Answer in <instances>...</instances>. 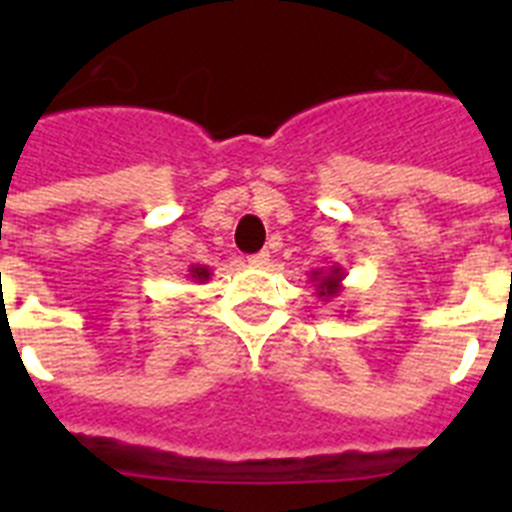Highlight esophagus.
I'll use <instances>...</instances> for the list:
<instances>
[{
  "label": "esophagus",
  "instance_id": "34e87169",
  "mask_svg": "<svg viewBox=\"0 0 512 512\" xmlns=\"http://www.w3.org/2000/svg\"><path fill=\"white\" fill-rule=\"evenodd\" d=\"M248 261H251L253 266H266V264H269V251L253 253V256H251V259H248Z\"/></svg>",
  "mask_w": 512,
  "mask_h": 512
}]
</instances>
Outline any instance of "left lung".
Listing matches in <instances>:
<instances>
[{"label": "left lung", "mask_w": 512, "mask_h": 512, "mask_svg": "<svg viewBox=\"0 0 512 512\" xmlns=\"http://www.w3.org/2000/svg\"><path fill=\"white\" fill-rule=\"evenodd\" d=\"M343 279H346V271H343V266H338V264L310 271V282H312V287H315V295H318V300H323V302L336 300V297L341 295Z\"/></svg>", "instance_id": "8db88e82"}]
</instances>
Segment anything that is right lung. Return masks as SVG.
Here are the masks:
<instances>
[{"instance_id":"1","label":"right lung","mask_w":512,"mask_h":512,"mask_svg":"<svg viewBox=\"0 0 512 512\" xmlns=\"http://www.w3.org/2000/svg\"><path fill=\"white\" fill-rule=\"evenodd\" d=\"M210 277H212L210 266H202V264L189 266V279H192V282L205 284V282H210Z\"/></svg>"}]
</instances>
